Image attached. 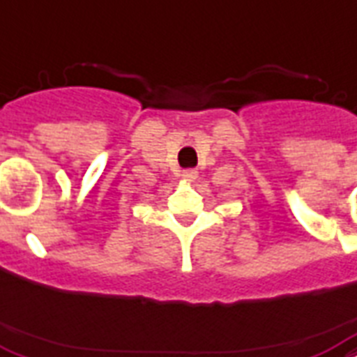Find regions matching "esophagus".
Listing matches in <instances>:
<instances>
[{
  "label": "esophagus",
  "mask_w": 357,
  "mask_h": 357,
  "mask_svg": "<svg viewBox=\"0 0 357 357\" xmlns=\"http://www.w3.org/2000/svg\"><path fill=\"white\" fill-rule=\"evenodd\" d=\"M183 179L185 181H189V183H192V181H196L198 179V170H195V168H189V170H183Z\"/></svg>",
  "instance_id": "1"
}]
</instances>
